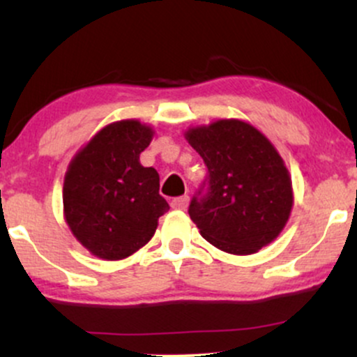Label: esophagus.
<instances>
[{"label": "esophagus", "mask_w": 357, "mask_h": 357, "mask_svg": "<svg viewBox=\"0 0 357 357\" xmlns=\"http://www.w3.org/2000/svg\"><path fill=\"white\" fill-rule=\"evenodd\" d=\"M188 204H190V196H179V198H174L173 202H171V206L174 208V210H186Z\"/></svg>", "instance_id": "34e87169"}]
</instances>
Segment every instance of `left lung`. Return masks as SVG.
Wrapping results in <instances>:
<instances>
[{
  "mask_svg": "<svg viewBox=\"0 0 357 357\" xmlns=\"http://www.w3.org/2000/svg\"><path fill=\"white\" fill-rule=\"evenodd\" d=\"M184 137L208 167L206 192L198 191L188 210L203 238L231 255L272 243L294 206L292 179L275 146L240 119L190 127Z\"/></svg>",
  "mask_w": 357,
  "mask_h": 357,
  "instance_id": "8db88e82",
  "label": "left lung"
}]
</instances>
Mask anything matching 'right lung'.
Segmentation results:
<instances>
[{"instance_id": "obj_1", "label": "right lung", "mask_w": 357, "mask_h": 357, "mask_svg": "<svg viewBox=\"0 0 357 357\" xmlns=\"http://www.w3.org/2000/svg\"><path fill=\"white\" fill-rule=\"evenodd\" d=\"M153 137V127L136 119L112 122L73 155L65 173V221L82 247L102 260L136 253L169 210L158 171L139 161Z\"/></svg>"}]
</instances>
